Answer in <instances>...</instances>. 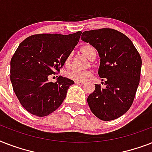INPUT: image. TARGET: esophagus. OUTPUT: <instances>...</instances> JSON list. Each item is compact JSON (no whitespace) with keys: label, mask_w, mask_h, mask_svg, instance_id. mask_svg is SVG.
<instances>
[{"label":"esophagus","mask_w":152,"mask_h":152,"mask_svg":"<svg viewBox=\"0 0 152 152\" xmlns=\"http://www.w3.org/2000/svg\"><path fill=\"white\" fill-rule=\"evenodd\" d=\"M75 83L78 84V85H83V84H84L83 82H80V81H75Z\"/></svg>","instance_id":"obj_1"}]
</instances>
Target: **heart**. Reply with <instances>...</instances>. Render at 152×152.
I'll list each match as a JSON object with an SVG mask.
<instances>
[{
  "instance_id": "1",
  "label": "heart",
  "mask_w": 152,
  "mask_h": 152,
  "mask_svg": "<svg viewBox=\"0 0 152 152\" xmlns=\"http://www.w3.org/2000/svg\"><path fill=\"white\" fill-rule=\"evenodd\" d=\"M81 51L83 52V53L85 55L86 57L89 58L91 54L95 51V49L93 46H90V45H85V46L81 47ZM70 59H71V55H69L65 59V64H69ZM91 75H92V72L91 71H88V70H79V69H72V70H69V72H67L66 73V76L68 78H69L70 80H72L80 81V82L85 81Z\"/></svg>"
}]
</instances>
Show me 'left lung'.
Returning a JSON list of instances; mask_svg holds the SVG:
<instances>
[{
  "label": "left lung",
  "instance_id": "obj_1",
  "mask_svg": "<svg viewBox=\"0 0 152 152\" xmlns=\"http://www.w3.org/2000/svg\"><path fill=\"white\" fill-rule=\"evenodd\" d=\"M81 39L97 50L99 76L106 84L105 88L95 84L88 98L89 107L101 120L117 119L129 110L134 100L141 71L140 55L126 35L110 28L86 31Z\"/></svg>",
  "mask_w": 152,
  "mask_h": 152
}]
</instances>
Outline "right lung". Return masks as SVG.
Returning <instances> with one entry per match:
<instances>
[{"label": "right lung", "mask_w": 152, "mask_h": 152, "mask_svg": "<svg viewBox=\"0 0 152 152\" xmlns=\"http://www.w3.org/2000/svg\"><path fill=\"white\" fill-rule=\"evenodd\" d=\"M81 33L34 34L19 45L11 59L10 80L20 104L29 113L45 117L61 105L74 81L59 76L53 83L48 76L59 72Z\"/></svg>", "instance_id": "right-lung-1"}]
</instances>
